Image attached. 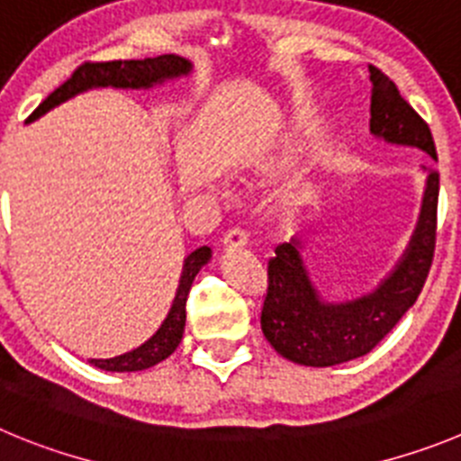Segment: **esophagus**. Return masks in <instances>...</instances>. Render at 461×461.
<instances>
[{"label": "esophagus", "instance_id": "obj_1", "mask_svg": "<svg viewBox=\"0 0 461 461\" xmlns=\"http://www.w3.org/2000/svg\"><path fill=\"white\" fill-rule=\"evenodd\" d=\"M248 243V234H245L243 230H239V227H231L230 231H225V236H222V248H243V245Z\"/></svg>", "mask_w": 461, "mask_h": 461}]
</instances>
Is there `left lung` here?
Returning <instances> with one entry per match:
<instances>
[{"mask_svg":"<svg viewBox=\"0 0 461 461\" xmlns=\"http://www.w3.org/2000/svg\"><path fill=\"white\" fill-rule=\"evenodd\" d=\"M371 72V131L389 143L410 145L437 158L428 122L375 66ZM438 172L429 170L423 209L405 257L373 291L350 303L318 298L309 282L298 240L275 248L268 261V289L261 307V332L284 359L303 366H334L371 352L416 303L432 268L437 248Z\"/></svg>","mask_w":461,"mask_h":461,"instance_id":"obj_1","label":"left lung"}]
</instances>
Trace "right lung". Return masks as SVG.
<instances>
[{"instance_id":"1","label":"right lung","mask_w":461,"mask_h":461,"mask_svg":"<svg viewBox=\"0 0 461 461\" xmlns=\"http://www.w3.org/2000/svg\"><path fill=\"white\" fill-rule=\"evenodd\" d=\"M191 72V63L182 56L175 54H163L157 59H145V61H88L81 63L68 81H63L54 93L47 95V100L29 115V122L41 118L50 109L59 106L61 102L70 100L77 93L88 88H104V86H113V88H149L154 84H161L163 79L170 77L188 75ZM211 250L206 245L197 248L195 252L186 257L184 261V273L179 279V289L175 295L167 318L163 321L161 328L157 330L149 341L143 346L136 348L131 352H124L120 357H111V359H90V364L97 368L113 373H133V371H145V368L157 366L158 361L170 357L172 352L177 350L179 341L184 337V325H186V300L191 284L195 275L200 273L202 266L209 261Z\"/></svg>"}]
</instances>
